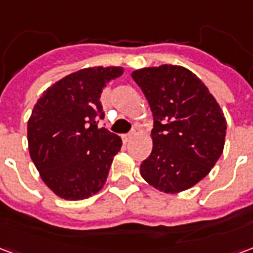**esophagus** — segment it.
<instances>
[{"label": "esophagus", "mask_w": 253, "mask_h": 253, "mask_svg": "<svg viewBox=\"0 0 253 253\" xmlns=\"http://www.w3.org/2000/svg\"><path fill=\"white\" fill-rule=\"evenodd\" d=\"M132 135H134V131L128 132V134H123L122 138H123V141H125V142H127V141H130V139H131Z\"/></svg>", "instance_id": "obj_1"}]
</instances>
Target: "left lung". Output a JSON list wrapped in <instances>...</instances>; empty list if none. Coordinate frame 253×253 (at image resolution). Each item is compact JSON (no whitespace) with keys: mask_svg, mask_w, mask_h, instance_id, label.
Returning a JSON list of instances; mask_svg holds the SVG:
<instances>
[{"mask_svg":"<svg viewBox=\"0 0 253 253\" xmlns=\"http://www.w3.org/2000/svg\"><path fill=\"white\" fill-rule=\"evenodd\" d=\"M153 114V150L141 164L150 186L168 194L195 186L222 154L226 121L206 85L176 65L132 72Z\"/></svg>","mask_w":253,"mask_h":253,"instance_id":"1","label":"left lung"}]
</instances>
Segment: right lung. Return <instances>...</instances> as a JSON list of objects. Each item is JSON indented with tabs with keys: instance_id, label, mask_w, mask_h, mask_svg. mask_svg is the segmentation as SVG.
<instances>
[{
	"instance_id": "right-lung-1",
	"label": "right lung",
	"mask_w": 253,
	"mask_h": 253,
	"mask_svg": "<svg viewBox=\"0 0 253 253\" xmlns=\"http://www.w3.org/2000/svg\"><path fill=\"white\" fill-rule=\"evenodd\" d=\"M122 67H88L69 74L43 92L28 121L31 159L58 196L80 201L104 186L119 135L97 127L104 118L100 96Z\"/></svg>"
}]
</instances>
